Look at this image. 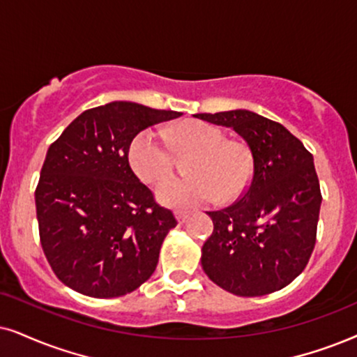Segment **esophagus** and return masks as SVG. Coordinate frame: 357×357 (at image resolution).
<instances>
[{
  "label": "esophagus",
  "instance_id": "34e87169",
  "mask_svg": "<svg viewBox=\"0 0 357 357\" xmlns=\"http://www.w3.org/2000/svg\"><path fill=\"white\" fill-rule=\"evenodd\" d=\"M176 219H178L179 224H184L189 219L188 212H176Z\"/></svg>",
  "mask_w": 357,
  "mask_h": 357
}]
</instances>
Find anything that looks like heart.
Here are the masks:
<instances>
[{"label": "heart", "mask_w": 357, "mask_h": 357, "mask_svg": "<svg viewBox=\"0 0 357 357\" xmlns=\"http://www.w3.org/2000/svg\"><path fill=\"white\" fill-rule=\"evenodd\" d=\"M169 143L178 152H194L188 165L191 178H172L156 188L160 204L178 211H191L229 201L243 192L252 178V156L241 143L227 142L218 126L191 121L168 133ZM174 155L168 142L158 130L146 128L132 139L128 163L133 173L146 184H156L172 169Z\"/></svg>", "instance_id": "1"}]
</instances>
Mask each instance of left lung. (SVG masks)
Instances as JSON below:
<instances>
[{
	"instance_id": "obj_1",
	"label": "left lung",
	"mask_w": 357,
	"mask_h": 357,
	"mask_svg": "<svg viewBox=\"0 0 357 357\" xmlns=\"http://www.w3.org/2000/svg\"><path fill=\"white\" fill-rule=\"evenodd\" d=\"M232 128L249 146L252 178L236 204L207 212L214 231L201 250L207 277L237 296H264L308 264L321 206L313 156L283 125L250 110L197 114Z\"/></svg>"
}]
</instances>
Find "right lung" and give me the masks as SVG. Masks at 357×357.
<instances>
[{
  "mask_svg": "<svg viewBox=\"0 0 357 357\" xmlns=\"http://www.w3.org/2000/svg\"><path fill=\"white\" fill-rule=\"evenodd\" d=\"M181 115L110 102L80 114L49 146L36 214L44 255L66 287L115 298L155 272L178 222L130 168L128 148L142 130Z\"/></svg>",
  "mask_w": 357,
  "mask_h": 357,
  "instance_id": "add662e5",
  "label": "right lung"
}]
</instances>
